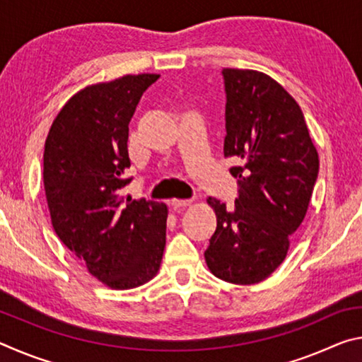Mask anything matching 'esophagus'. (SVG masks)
<instances>
[{"label":"esophagus","mask_w":362,"mask_h":362,"mask_svg":"<svg viewBox=\"0 0 362 362\" xmlns=\"http://www.w3.org/2000/svg\"><path fill=\"white\" fill-rule=\"evenodd\" d=\"M192 203H193L192 199H173L170 201V207H173L174 211H180V209H183V207H187Z\"/></svg>","instance_id":"esophagus-1"}]
</instances>
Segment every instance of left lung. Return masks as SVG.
I'll return each mask as SVG.
<instances>
[{
	"label": "left lung",
	"mask_w": 362,
	"mask_h": 362,
	"mask_svg": "<svg viewBox=\"0 0 362 362\" xmlns=\"http://www.w3.org/2000/svg\"><path fill=\"white\" fill-rule=\"evenodd\" d=\"M225 158L240 198L226 209L207 198L217 228L204 259L214 276L233 284L267 279L284 262L308 211L320 155L296 99L267 73L223 69Z\"/></svg>",
	"instance_id": "obj_1"
}]
</instances>
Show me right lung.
Returning a JSON list of instances; mask_svg holds the SVG:
<instances>
[{"instance_id":"1","label":"right lung","mask_w":362,"mask_h":362,"mask_svg":"<svg viewBox=\"0 0 362 362\" xmlns=\"http://www.w3.org/2000/svg\"><path fill=\"white\" fill-rule=\"evenodd\" d=\"M156 73L89 84L66 100L47 132L42 182L51 222L66 247L110 289L156 276L166 246L168 206L131 199L129 121Z\"/></svg>"}]
</instances>
